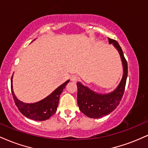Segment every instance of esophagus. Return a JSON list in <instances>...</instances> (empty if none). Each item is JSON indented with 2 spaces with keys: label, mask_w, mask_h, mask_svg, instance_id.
Returning <instances> with one entry per match:
<instances>
[{
  "label": "esophagus",
  "mask_w": 148,
  "mask_h": 148,
  "mask_svg": "<svg viewBox=\"0 0 148 148\" xmlns=\"http://www.w3.org/2000/svg\"><path fill=\"white\" fill-rule=\"evenodd\" d=\"M71 81L73 82H76L78 81V76L76 75H72L71 76Z\"/></svg>",
  "instance_id": "esophagus-1"
}]
</instances>
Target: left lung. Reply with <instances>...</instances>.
I'll use <instances>...</instances> for the list:
<instances>
[{"mask_svg": "<svg viewBox=\"0 0 148 148\" xmlns=\"http://www.w3.org/2000/svg\"><path fill=\"white\" fill-rule=\"evenodd\" d=\"M108 43L113 44L120 56L123 67V74L120 84L114 90L101 94L90 89L81 83L77 82V102L80 111L91 118H99L113 111L121 101L125 91L128 73L127 62L121 47L115 40L108 38Z\"/></svg>", "mask_w": 148, "mask_h": 148, "instance_id": "left-lung-1", "label": "left lung"}]
</instances>
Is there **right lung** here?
<instances>
[{
  "instance_id": "add662e5",
  "label": "right lung",
  "mask_w": 148,
  "mask_h": 148,
  "mask_svg": "<svg viewBox=\"0 0 148 148\" xmlns=\"http://www.w3.org/2000/svg\"><path fill=\"white\" fill-rule=\"evenodd\" d=\"M12 78L13 76H12L11 90L15 104L17 106L19 111L26 118L36 121H44L48 120L56 112L60 95L63 91L64 88H65L66 85L69 81V80H67L64 84L60 85L45 99L40 100L37 102L28 103L20 101L14 95L12 87Z\"/></svg>"
}]
</instances>
